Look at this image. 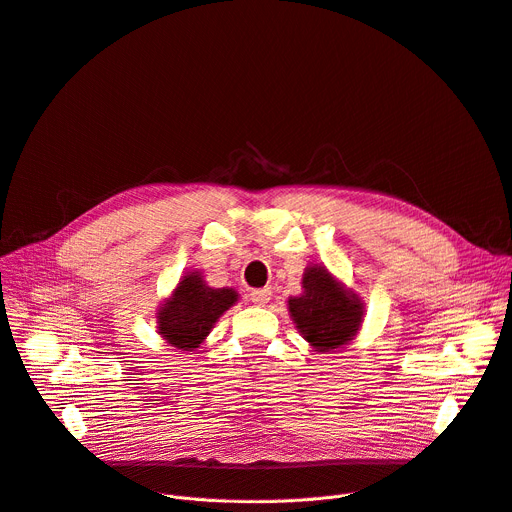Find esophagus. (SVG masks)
<instances>
[{
  "label": "esophagus",
  "instance_id": "obj_1",
  "mask_svg": "<svg viewBox=\"0 0 512 512\" xmlns=\"http://www.w3.org/2000/svg\"><path fill=\"white\" fill-rule=\"evenodd\" d=\"M269 298H271V289H269V287L253 289L251 294H249V300H251L253 304H257V306H265V304L269 302Z\"/></svg>",
  "mask_w": 512,
  "mask_h": 512
}]
</instances>
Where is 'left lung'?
Returning a JSON list of instances; mask_svg holds the SVG:
<instances>
[{
  "label": "left lung",
  "instance_id": "8db88e82",
  "mask_svg": "<svg viewBox=\"0 0 512 512\" xmlns=\"http://www.w3.org/2000/svg\"><path fill=\"white\" fill-rule=\"evenodd\" d=\"M302 294L287 300V310L302 338L322 354L350 344L362 328L364 306L352 287H346L324 265H308L302 275Z\"/></svg>",
  "mask_w": 512,
  "mask_h": 512
}]
</instances>
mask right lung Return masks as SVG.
I'll list each match as a JSON object with an SVG mask.
<instances>
[{
	"instance_id": "add662e5",
	"label": "right lung",
	"mask_w": 512,
	"mask_h": 512,
	"mask_svg": "<svg viewBox=\"0 0 512 512\" xmlns=\"http://www.w3.org/2000/svg\"><path fill=\"white\" fill-rule=\"evenodd\" d=\"M237 302L239 294L233 287H210L202 271H188L158 310V334L170 346L192 352Z\"/></svg>"
}]
</instances>
